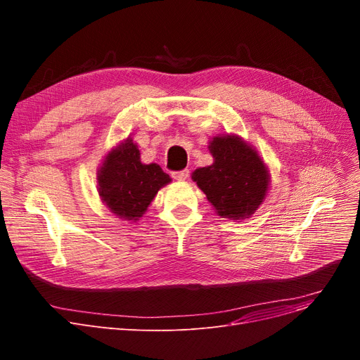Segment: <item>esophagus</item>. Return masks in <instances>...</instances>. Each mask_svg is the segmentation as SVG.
<instances>
[{"mask_svg": "<svg viewBox=\"0 0 360 360\" xmlns=\"http://www.w3.org/2000/svg\"><path fill=\"white\" fill-rule=\"evenodd\" d=\"M188 175H190V170L184 169V170H179V172H174L172 178L176 181H185L188 178Z\"/></svg>", "mask_w": 360, "mask_h": 360, "instance_id": "esophagus-1", "label": "esophagus"}]
</instances>
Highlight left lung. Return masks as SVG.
<instances>
[{
	"label": "left lung",
	"instance_id": "1",
	"mask_svg": "<svg viewBox=\"0 0 360 360\" xmlns=\"http://www.w3.org/2000/svg\"><path fill=\"white\" fill-rule=\"evenodd\" d=\"M213 163L195 169L191 178L220 217H251L270 190V170L257 148L238 134L209 141Z\"/></svg>",
	"mask_w": 360,
	"mask_h": 360
}]
</instances>
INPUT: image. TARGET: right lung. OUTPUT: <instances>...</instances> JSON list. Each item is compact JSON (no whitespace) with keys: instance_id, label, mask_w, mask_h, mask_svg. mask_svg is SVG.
Returning a JSON list of instances; mask_svg holds the SVG:
<instances>
[{"instance_id":"1","label":"right lung","mask_w":360,"mask_h":360,"mask_svg":"<svg viewBox=\"0 0 360 360\" xmlns=\"http://www.w3.org/2000/svg\"><path fill=\"white\" fill-rule=\"evenodd\" d=\"M96 179L102 202L125 221L140 220L160 188L172 181L158 163L141 162L139 146L129 137L110 148Z\"/></svg>"}]
</instances>
